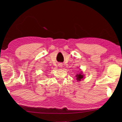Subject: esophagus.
<instances>
[{
	"label": "esophagus",
	"mask_w": 122,
	"mask_h": 122,
	"mask_svg": "<svg viewBox=\"0 0 122 122\" xmlns=\"http://www.w3.org/2000/svg\"><path fill=\"white\" fill-rule=\"evenodd\" d=\"M62 64H61V63H59V64H58V66H59V67H61V66H62Z\"/></svg>",
	"instance_id": "obj_1"
}]
</instances>
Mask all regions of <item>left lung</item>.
<instances>
[{"mask_svg": "<svg viewBox=\"0 0 122 122\" xmlns=\"http://www.w3.org/2000/svg\"><path fill=\"white\" fill-rule=\"evenodd\" d=\"M76 79H77L78 81H81V79H83V75L81 74V73L76 74Z\"/></svg>", "mask_w": 122, "mask_h": 122, "instance_id": "obj_1", "label": "left lung"}]
</instances>
